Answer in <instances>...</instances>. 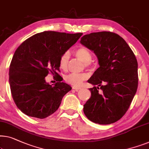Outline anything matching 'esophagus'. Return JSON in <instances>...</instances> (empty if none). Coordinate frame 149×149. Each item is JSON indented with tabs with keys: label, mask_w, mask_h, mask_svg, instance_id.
Returning <instances> with one entry per match:
<instances>
[{
	"label": "esophagus",
	"mask_w": 149,
	"mask_h": 149,
	"mask_svg": "<svg viewBox=\"0 0 149 149\" xmlns=\"http://www.w3.org/2000/svg\"><path fill=\"white\" fill-rule=\"evenodd\" d=\"M72 89H74L75 91H79V89H81V88L79 87H75V86H73L72 87Z\"/></svg>",
	"instance_id": "obj_1"
}]
</instances>
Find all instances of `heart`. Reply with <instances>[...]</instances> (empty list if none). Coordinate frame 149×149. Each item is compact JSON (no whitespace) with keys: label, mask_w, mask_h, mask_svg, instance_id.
I'll return each instance as SVG.
<instances>
[{"label":"heart","mask_w":149,"mask_h":149,"mask_svg":"<svg viewBox=\"0 0 149 149\" xmlns=\"http://www.w3.org/2000/svg\"><path fill=\"white\" fill-rule=\"evenodd\" d=\"M75 55L78 58L85 64L86 66L89 65L92 59V54L87 48H79L74 52ZM69 54L64 53L60 58V67L63 70H66L68 66ZM88 75L86 73H70L66 75L64 80L66 83L74 86H79L83 82L87 79Z\"/></svg>","instance_id":"obj_1"}]
</instances>
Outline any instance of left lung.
I'll list each match as a JSON object with an SVG mask.
<instances>
[{
  "instance_id": "obj_1",
  "label": "left lung",
  "mask_w": 149,
  "mask_h": 149,
  "mask_svg": "<svg viewBox=\"0 0 149 149\" xmlns=\"http://www.w3.org/2000/svg\"><path fill=\"white\" fill-rule=\"evenodd\" d=\"M81 44L94 52L100 64L88 81L95 86L89 89L91 96L84 105V113L96 124L117 122L126 113L137 91L134 54L124 39L110 31L87 34L81 38Z\"/></svg>"
}]
</instances>
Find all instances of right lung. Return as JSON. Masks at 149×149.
<instances>
[{
  "instance_id": "add662e5",
  "label": "right lung",
  "mask_w": 149,
  "mask_h": 149,
  "mask_svg": "<svg viewBox=\"0 0 149 149\" xmlns=\"http://www.w3.org/2000/svg\"><path fill=\"white\" fill-rule=\"evenodd\" d=\"M83 35L53 31L36 33L19 46L9 66V84L17 107L28 116L43 119L58 109L72 89L63 82L46 83L49 73L60 76V58Z\"/></svg>"
}]
</instances>
